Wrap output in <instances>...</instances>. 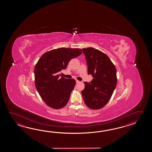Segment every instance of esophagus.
<instances>
[{
  "label": "esophagus",
  "instance_id": "34e87169",
  "mask_svg": "<svg viewBox=\"0 0 152 152\" xmlns=\"http://www.w3.org/2000/svg\"><path fill=\"white\" fill-rule=\"evenodd\" d=\"M79 82H80L79 81L76 80V83H79Z\"/></svg>",
  "mask_w": 152,
  "mask_h": 152
}]
</instances>
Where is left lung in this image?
Listing matches in <instances>:
<instances>
[{
	"label": "left lung",
	"instance_id": "left-lung-1",
	"mask_svg": "<svg viewBox=\"0 0 152 152\" xmlns=\"http://www.w3.org/2000/svg\"><path fill=\"white\" fill-rule=\"evenodd\" d=\"M87 62L88 74L94 77L84 82L81 91L84 102L89 108L97 110L110 100L117 85L116 69L105 54L96 49H82Z\"/></svg>",
	"mask_w": 152,
	"mask_h": 152
}]
</instances>
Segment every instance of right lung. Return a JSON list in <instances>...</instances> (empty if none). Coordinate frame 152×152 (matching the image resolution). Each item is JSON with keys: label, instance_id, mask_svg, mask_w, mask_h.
Instances as JSON below:
<instances>
[{"label": "right lung", "instance_id": "add662e5", "mask_svg": "<svg viewBox=\"0 0 152 152\" xmlns=\"http://www.w3.org/2000/svg\"><path fill=\"white\" fill-rule=\"evenodd\" d=\"M81 54V49H55L43 54L36 64V88L49 107L58 109L68 103L76 82L74 79L60 77V72L66 68L71 59Z\"/></svg>", "mask_w": 152, "mask_h": 152}]
</instances>
